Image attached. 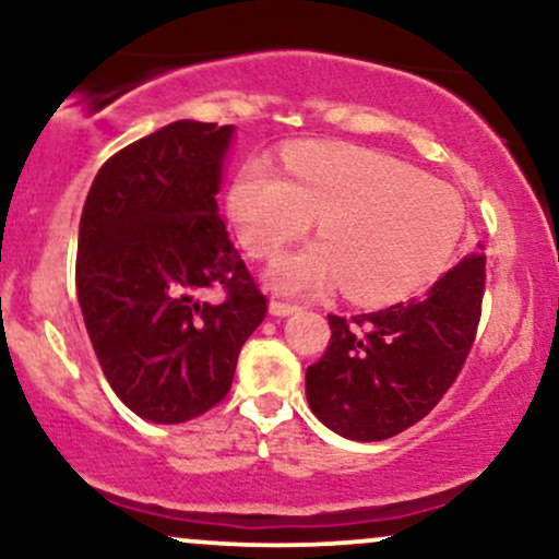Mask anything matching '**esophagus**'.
Here are the masks:
<instances>
[{
    "instance_id": "34e87169",
    "label": "esophagus",
    "mask_w": 559,
    "mask_h": 559,
    "mask_svg": "<svg viewBox=\"0 0 559 559\" xmlns=\"http://www.w3.org/2000/svg\"><path fill=\"white\" fill-rule=\"evenodd\" d=\"M297 310H299V307L292 305V301H284V299H273L271 301V316L284 318V316H292V312H297Z\"/></svg>"
}]
</instances>
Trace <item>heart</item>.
<instances>
[{
	"mask_svg": "<svg viewBox=\"0 0 559 559\" xmlns=\"http://www.w3.org/2000/svg\"><path fill=\"white\" fill-rule=\"evenodd\" d=\"M284 159L288 178L267 159H247L228 191L252 258H278L318 217L323 241L273 271L284 292L344 284L357 301H389L431 281L452 258L465 204L449 183L349 144H297Z\"/></svg>",
	"mask_w": 559,
	"mask_h": 559,
	"instance_id": "heart-1",
	"label": "heart"
}]
</instances>
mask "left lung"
I'll return each mask as SVG.
<instances>
[{"instance_id": "1", "label": "left lung", "mask_w": 559, "mask_h": 559, "mask_svg": "<svg viewBox=\"0 0 559 559\" xmlns=\"http://www.w3.org/2000/svg\"><path fill=\"white\" fill-rule=\"evenodd\" d=\"M486 286L484 247L423 297L368 316H329L325 355L307 368V402L352 441H383L426 418L476 342Z\"/></svg>"}]
</instances>
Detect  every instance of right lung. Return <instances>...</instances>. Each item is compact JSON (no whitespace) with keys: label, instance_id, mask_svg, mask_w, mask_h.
I'll return each instance as SVG.
<instances>
[{"label":"right lung","instance_id":"obj_1","mask_svg":"<svg viewBox=\"0 0 559 559\" xmlns=\"http://www.w3.org/2000/svg\"><path fill=\"white\" fill-rule=\"evenodd\" d=\"M230 139L234 126L176 120L115 152L83 204V323L118 400L144 420L213 409L267 312L217 215ZM210 287L227 297L207 302Z\"/></svg>","mask_w":559,"mask_h":559}]
</instances>
